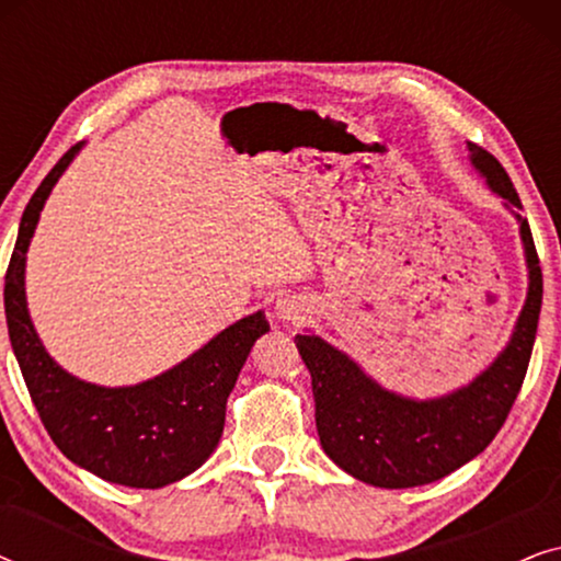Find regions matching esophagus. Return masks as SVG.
<instances>
[{"instance_id": "34e87169", "label": "esophagus", "mask_w": 561, "mask_h": 561, "mask_svg": "<svg viewBox=\"0 0 561 561\" xmlns=\"http://www.w3.org/2000/svg\"><path fill=\"white\" fill-rule=\"evenodd\" d=\"M306 313V304L298 301V298H280L275 304V319L278 321H298Z\"/></svg>"}]
</instances>
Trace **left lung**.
Wrapping results in <instances>:
<instances>
[{
    "instance_id": "8db88e82",
    "label": "left lung",
    "mask_w": 561,
    "mask_h": 561,
    "mask_svg": "<svg viewBox=\"0 0 561 561\" xmlns=\"http://www.w3.org/2000/svg\"><path fill=\"white\" fill-rule=\"evenodd\" d=\"M470 163L518 221L528 290L516 327L485 370L436 398H409L382 388L347 352L319 334H296L311 375L321 449L352 478L375 488H416L447 478L495 439L531 359L541 311V267L531 229L520 217V198L505 168L478 145H467Z\"/></svg>"
}]
</instances>
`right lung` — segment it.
I'll return each mask as SVG.
<instances>
[{
  "instance_id": "right-lung-1",
  "label": "right lung",
  "mask_w": 561,
  "mask_h": 561,
  "mask_svg": "<svg viewBox=\"0 0 561 561\" xmlns=\"http://www.w3.org/2000/svg\"><path fill=\"white\" fill-rule=\"evenodd\" d=\"M83 142L73 145L30 198L4 278V313L22 378L56 447L96 478L127 488H165L198 470L225 432L227 398L252 344L271 332L255 311L211 336L171 370L135 386L106 388L64 370L27 311L25 263L37 219Z\"/></svg>"
}]
</instances>
